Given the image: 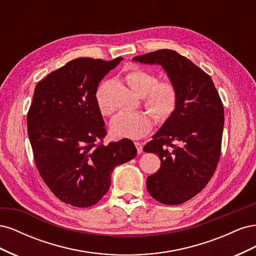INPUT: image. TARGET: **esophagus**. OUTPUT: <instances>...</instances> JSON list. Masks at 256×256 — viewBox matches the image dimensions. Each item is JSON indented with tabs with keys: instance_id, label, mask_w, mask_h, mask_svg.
Returning <instances> with one entry per match:
<instances>
[{
	"instance_id": "34e87169",
	"label": "esophagus",
	"mask_w": 256,
	"mask_h": 256,
	"mask_svg": "<svg viewBox=\"0 0 256 256\" xmlns=\"http://www.w3.org/2000/svg\"><path fill=\"white\" fill-rule=\"evenodd\" d=\"M134 145H136V147L138 154H141V152H143V145H142L140 142H136Z\"/></svg>"
}]
</instances>
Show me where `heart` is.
<instances>
[{
	"mask_svg": "<svg viewBox=\"0 0 256 256\" xmlns=\"http://www.w3.org/2000/svg\"><path fill=\"white\" fill-rule=\"evenodd\" d=\"M126 83L136 95L144 96L145 106L154 118L164 122L175 112L178 102V92L170 81L157 82V76L144 69L134 67L125 72ZM97 104L102 115H111L113 110L104 104L100 90L96 94ZM152 120L148 114L142 112L125 111L120 113L112 120L111 129L115 136L126 138H141L150 132Z\"/></svg>",
	"mask_w": 256,
	"mask_h": 256,
	"instance_id": "obj_1",
	"label": "heart"
}]
</instances>
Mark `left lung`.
I'll return each mask as SVG.
<instances>
[{"mask_svg": "<svg viewBox=\"0 0 256 256\" xmlns=\"http://www.w3.org/2000/svg\"><path fill=\"white\" fill-rule=\"evenodd\" d=\"M134 60L160 65L178 92L175 112L144 152L158 154L161 161L157 173L147 177V191L162 204L180 205L202 191L216 171L221 154L223 104L210 76L174 50H157Z\"/></svg>", "mask_w": 256, "mask_h": 256, "instance_id": "1", "label": "left lung"}]
</instances>
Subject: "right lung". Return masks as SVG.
Here are the masks:
<instances>
[{"label":"right lung","mask_w":256,"mask_h":256,"mask_svg":"<svg viewBox=\"0 0 256 256\" xmlns=\"http://www.w3.org/2000/svg\"><path fill=\"white\" fill-rule=\"evenodd\" d=\"M80 58L36 85L28 113V134L36 168L53 194L76 207L98 203L115 166L134 159V142H102L106 134L97 104L99 82L120 64Z\"/></svg>","instance_id":"obj_1"}]
</instances>
